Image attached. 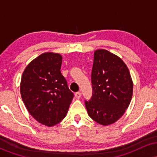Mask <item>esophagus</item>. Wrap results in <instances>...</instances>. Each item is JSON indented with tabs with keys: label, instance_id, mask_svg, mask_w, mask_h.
<instances>
[{
	"label": "esophagus",
	"instance_id": "obj_1",
	"mask_svg": "<svg viewBox=\"0 0 157 157\" xmlns=\"http://www.w3.org/2000/svg\"><path fill=\"white\" fill-rule=\"evenodd\" d=\"M75 97H76L77 99H80V97H81V93L80 92H76L75 93Z\"/></svg>",
	"mask_w": 157,
	"mask_h": 157
}]
</instances>
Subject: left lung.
Instances as JSON below:
<instances>
[{"label":"left lung","instance_id":"left-lung-1","mask_svg":"<svg viewBox=\"0 0 157 157\" xmlns=\"http://www.w3.org/2000/svg\"><path fill=\"white\" fill-rule=\"evenodd\" d=\"M92 97L85 102L89 116L102 125L116 122L128 108L133 80L128 68L117 55L105 49L94 53Z\"/></svg>","mask_w":157,"mask_h":157}]
</instances>
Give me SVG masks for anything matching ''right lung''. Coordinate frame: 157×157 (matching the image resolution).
<instances>
[{
	"instance_id": "obj_1",
	"label": "right lung",
	"mask_w": 157,
	"mask_h": 157,
	"mask_svg": "<svg viewBox=\"0 0 157 157\" xmlns=\"http://www.w3.org/2000/svg\"><path fill=\"white\" fill-rule=\"evenodd\" d=\"M62 58L55 52L41 54L27 65L21 77L20 91L27 111L48 127L63 120L74 97L60 72Z\"/></svg>"
}]
</instances>
